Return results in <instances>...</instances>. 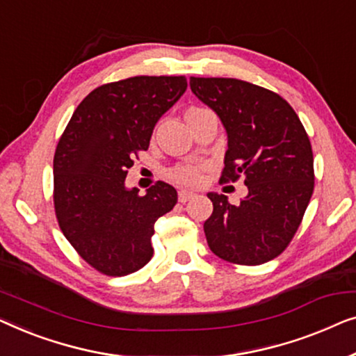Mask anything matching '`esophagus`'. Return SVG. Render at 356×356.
<instances>
[{
    "label": "esophagus",
    "instance_id": "1",
    "mask_svg": "<svg viewBox=\"0 0 356 356\" xmlns=\"http://www.w3.org/2000/svg\"><path fill=\"white\" fill-rule=\"evenodd\" d=\"M195 193L190 192V190H180L179 192V202L180 203H187L190 198H193Z\"/></svg>",
    "mask_w": 356,
    "mask_h": 356
}]
</instances>
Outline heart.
<instances>
[{"instance_id":"b5f03b06","label":"heart","mask_w":356,"mask_h":356,"mask_svg":"<svg viewBox=\"0 0 356 356\" xmlns=\"http://www.w3.org/2000/svg\"><path fill=\"white\" fill-rule=\"evenodd\" d=\"M193 109H200V108H190L188 111H193ZM169 177L176 180L179 184L192 185L198 182L200 169L197 166H193V164H179V166L172 168L171 171H169Z\"/></svg>"}]
</instances>
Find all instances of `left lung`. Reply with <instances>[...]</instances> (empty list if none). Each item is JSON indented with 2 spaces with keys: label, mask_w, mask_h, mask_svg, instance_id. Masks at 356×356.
<instances>
[{
  "label": "left lung",
  "mask_w": 356,
  "mask_h": 356,
  "mask_svg": "<svg viewBox=\"0 0 356 356\" xmlns=\"http://www.w3.org/2000/svg\"><path fill=\"white\" fill-rule=\"evenodd\" d=\"M195 97L227 132L221 180L245 177L248 195L230 204L208 193L213 214L203 224L211 252L229 263L257 266L287 248L314 188L312 143L297 113L271 90L224 77H190Z\"/></svg>",
  "instance_id": "obj_1"
}]
</instances>
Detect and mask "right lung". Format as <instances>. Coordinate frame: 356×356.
Segmentation results:
<instances>
[{
    "mask_svg": "<svg viewBox=\"0 0 356 356\" xmlns=\"http://www.w3.org/2000/svg\"><path fill=\"white\" fill-rule=\"evenodd\" d=\"M187 79L137 76L104 83L82 99L53 161L54 211L64 237L90 266L127 276L153 257L154 222L177 203L158 180L145 195L126 187L134 158L148 149L159 118L182 97Z\"/></svg>",
    "mask_w": 356,
    "mask_h": 356,
    "instance_id": "obj_1",
    "label": "right lung"
}]
</instances>
